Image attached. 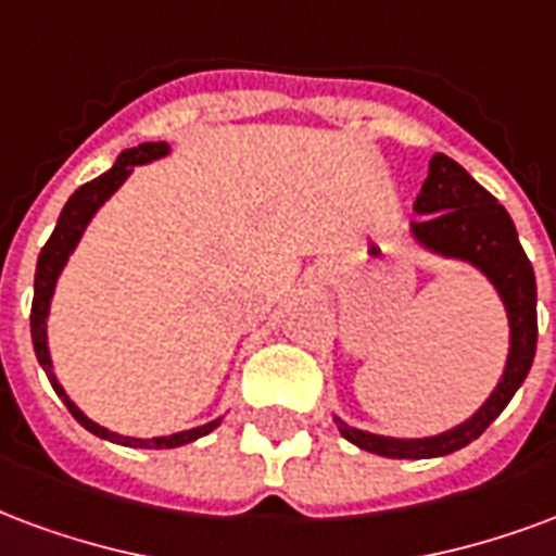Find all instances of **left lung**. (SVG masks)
<instances>
[{"label": "left lung", "mask_w": 556, "mask_h": 556, "mask_svg": "<svg viewBox=\"0 0 556 556\" xmlns=\"http://www.w3.org/2000/svg\"><path fill=\"white\" fill-rule=\"evenodd\" d=\"M418 220H413V236L425 247L442 256L463 258L477 270H483L495 286L509 318V356L504 377L489 394V401L477 409L468 421H463L447 433L430 439H389L365 430H353L341 418H336L341 435L362 451L392 456V459H427V456L454 454L459 447L475 442L504 406L519 392L528 377L536 353V277L530 258L516 236L513 217L507 208L489 194L483 185L442 152H435L430 162L421 194L415 200Z\"/></svg>", "instance_id": "1"}]
</instances>
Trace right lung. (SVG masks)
<instances>
[{"instance_id":"add662e5","label":"right lung","mask_w":556,"mask_h":556,"mask_svg":"<svg viewBox=\"0 0 556 556\" xmlns=\"http://www.w3.org/2000/svg\"><path fill=\"white\" fill-rule=\"evenodd\" d=\"M167 143H141V147H135V150H126L117 155V162L111 167L109 174H102L100 179H93V182L81 185L76 194L70 197L67 205L61 208L59 224L52 229V236L40 250V256H37V270H35V300H31V341H35V353L37 362L43 365V371H47L49 382H52V389L59 392V397L67 404V409L73 413V418L79 421L85 430H90L93 435H100V439H109V442H117V445L126 447H179L188 445V442H194L200 435L212 433L217 425H220V418L217 421H208L203 427H194V430H182V433L174 435H159V439H131V435H117L105 430V427L93 425L88 415L81 413L79 406L70 401L64 389L55 380V374H52V359H49V348H47V315H49V300H52V291H55V279H59L61 267L67 262V256L73 253V247L79 244L81 232H85V226L93 217V212L100 208L105 200H109L123 182H126V176L131 174V167L135 164L152 162V159H162L167 155Z\"/></svg>"}]
</instances>
